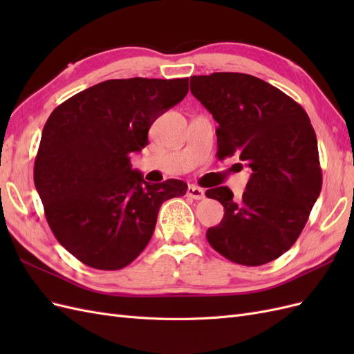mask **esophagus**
Returning a JSON list of instances; mask_svg holds the SVG:
<instances>
[{
	"instance_id": "1",
	"label": "esophagus",
	"mask_w": 354,
	"mask_h": 354,
	"mask_svg": "<svg viewBox=\"0 0 354 354\" xmlns=\"http://www.w3.org/2000/svg\"><path fill=\"white\" fill-rule=\"evenodd\" d=\"M187 196L192 198V199H196V201H201L205 198V192H203V189L201 187H196V186H189L187 187Z\"/></svg>"
}]
</instances>
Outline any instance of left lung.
I'll return each instance as SVG.
<instances>
[{
  "mask_svg": "<svg viewBox=\"0 0 354 354\" xmlns=\"http://www.w3.org/2000/svg\"><path fill=\"white\" fill-rule=\"evenodd\" d=\"M190 91L218 124V159L236 153L251 168L241 199L227 186L205 192L224 207L207 239L236 264L270 263L295 243L322 189L310 118L283 91L248 73L195 75Z\"/></svg>",
  "mask_w": 354,
  "mask_h": 354,
  "instance_id": "obj_1",
  "label": "left lung"
}]
</instances>
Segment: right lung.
Here are the masks:
<instances>
[{
  "label": "right lung",
  "mask_w": 354,
  "mask_h": 354,
  "mask_svg": "<svg viewBox=\"0 0 354 354\" xmlns=\"http://www.w3.org/2000/svg\"><path fill=\"white\" fill-rule=\"evenodd\" d=\"M189 78L109 80L51 112L34 181L59 243L85 266L120 270L151 241L162 202L186 195L185 181L149 185L131 153L149 143L156 118L185 99Z\"/></svg>",
  "instance_id": "1"
}]
</instances>
